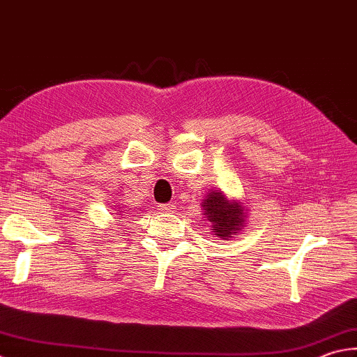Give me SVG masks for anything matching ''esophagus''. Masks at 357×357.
Returning a JSON list of instances; mask_svg holds the SVG:
<instances>
[{"label":"esophagus","instance_id":"esophagus-1","mask_svg":"<svg viewBox=\"0 0 357 357\" xmlns=\"http://www.w3.org/2000/svg\"><path fill=\"white\" fill-rule=\"evenodd\" d=\"M177 205L174 204V202H169V204H163V205H160V211H163V213H172V211H176L177 208H176Z\"/></svg>","mask_w":357,"mask_h":357}]
</instances>
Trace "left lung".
<instances>
[{
  "label": "left lung",
  "mask_w": 357,
  "mask_h": 357,
  "mask_svg": "<svg viewBox=\"0 0 357 357\" xmlns=\"http://www.w3.org/2000/svg\"><path fill=\"white\" fill-rule=\"evenodd\" d=\"M204 216L216 238H236L247 224V208L239 199H230L224 191L210 190L200 204Z\"/></svg>",
  "instance_id": "left-lung-1"
}]
</instances>
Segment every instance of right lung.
<instances>
[{
	"label": "right lung",
	"instance_id": "add662e5",
	"mask_svg": "<svg viewBox=\"0 0 357 357\" xmlns=\"http://www.w3.org/2000/svg\"><path fill=\"white\" fill-rule=\"evenodd\" d=\"M116 211H118L116 214H118V216L121 218V216H126V214H123V213H127V211H129V210H124V211H119V210H116ZM127 214H129V213H127ZM119 222H121V220H119Z\"/></svg>",
	"mask_w": 357,
	"mask_h": 357
}]
</instances>
